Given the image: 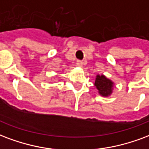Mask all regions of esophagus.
I'll return each mask as SVG.
<instances>
[{"label":"esophagus","mask_w":149,"mask_h":149,"mask_svg":"<svg viewBox=\"0 0 149 149\" xmlns=\"http://www.w3.org/2000/svg\"><path fill=\"white\" fill-rule=\"evenodd\" d=\"M77 66H79V67H82V65H83V61H82L77 60Z\"/></svg>","instance_id":"34e87169"}]
</instances>
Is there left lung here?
<instances>
[{
  "mask_svg": "<svg viewBox=\"0 0 149 149\" xmlns=\"http://www.w3.org/2000/svg\"><path fill=\"white\" fill-rule=\"evenodd\" d=\"M114 84L103 75H97L95 81V86L99 90L100 94L102 96H109L112 93Z\"/></svg>",
  "mask_w": 149,
  "mask_h": 149,
  "instance_id": "obj_1",
  "label": "left lung"
}]
</instances>
